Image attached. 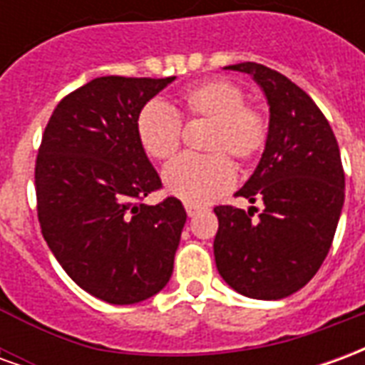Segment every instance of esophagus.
Returning <instances> with one entry per match:
<instances>
[{"mask_svg": "<svg viewBox=\"0 0 365 365\" xmlns=\"http://www.w3.org/2000/svg\"><path fill=\"white\" fill-rule=\"evenodd\" d=\"M201 211V207L193 205V203H185V213L190 215V217H195V215Z\"/></svg>", "mask_w": 365, "mask_h": 365, "instance_id": "34e87169", "label": "esophagus"}]
</instances>
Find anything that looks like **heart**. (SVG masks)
Listing matches in <instances>:
<instances>
[{"mask_svg": "<svg viewBox=\"0 0 365 365\" xmlns=\"http://www.w3.org/2000/svg\"><path fill=\"white\" fill-rule=\"evenodd\" d=\"M178 103L190 120H211L205 150L209 154H185L164 170L168 193L185 203L203 205L221 197L235 183V164H252L266 150L269 119L258 105L246 101L238 83L222 78L193 83L180 93ZM136 136L152 160H170L182 146L183 127L178 113L164 103L144 105L136 117Z\"/></svg>", "mask_w": 365, "mask_h": 365, "instance_id": "heart-1", "label": "heart"}]
</instances>
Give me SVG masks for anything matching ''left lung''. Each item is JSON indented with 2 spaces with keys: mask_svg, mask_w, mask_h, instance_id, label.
Segmentation results:
<instances>
[{
  "mask_svg": "<svg viewBox=\"0 0 365 365\" xmlns=\"http://www.w3.org/2000/svg\"><path fill=\"white\" fill-rule=\"evenodd\" d=\"M254 76L269 103V138L237 197L264 203L248 211L215 207V264L230 287L252 299H283L311 282L332 245L344 205L336 136L311 97L272 68L232 64Z\"/></svg>",
  "mask_w": 365,
  "mask_h": 365,
  "instance_id": "obj_1",
  "label": "left lung"
}]
</instances>
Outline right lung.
Masks as SVG:
<instances>
[{
	"label": "right lung",
	"instance_id": "1",
	"mask_svg": "<svg viewBox=\"0 0 365 365\" xmlns=\"http://www.w3.org/2000/svg\"><path fill=\"white\" fill-rule=\"evenodd\" d=\"M175 78H96L52 111L35 164L46 245L82 289L111 305L156 295L170 279L185 225L136 136V117Z\"/></svg>",
	"mask_w": 365,
	"mask_h": 365
}]
</instances>
